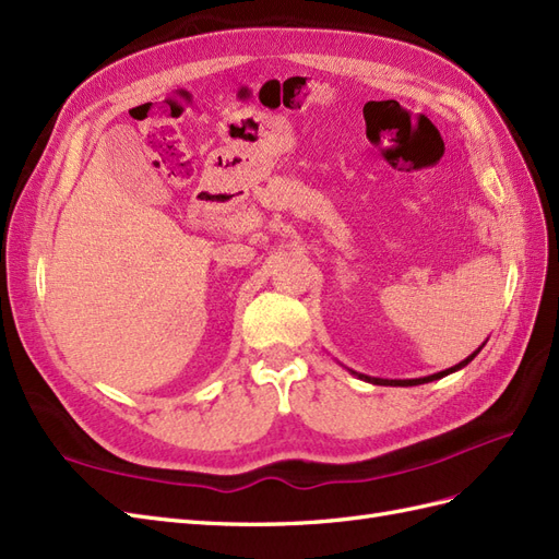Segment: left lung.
Instances as JSON below:
<instances>
[{"label": "left lung", "instance_id": "1", "mask_svg": "<svg viewBox=\"0 0 559 559\" xmlns=\"http://www.w3.org/2000/svg\"><path fill=\"white\" fill-rule=\"evenodd\" d=\"M485 345V343H481ZM481 345L479 348L473 353V355H467L463 361H459L456 367H451V369H444V371H440V373H432V376H424V379H404V381H400V379H395V381H388V379H371V376H365V373H357L361 381H369V383H373V385H420V383H430V381H437V379H444V376H449V373H454V371H459V369H463L467 361H473V357L481 350ZM355 373V371H353Z\"/></svg>", "mask_w": 559, "mask_h": 559}]
</instances>
